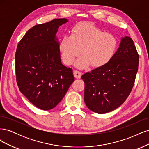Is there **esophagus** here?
Returning <instances> with one entry per match:
<instances>
[{
  "label": "esophagus",
  "mask_w": 149,
  "mask_h": 149,
  "mask_svg": "<svg viewBox=\"0 0 149 149\" xmlns=\"http://www.w3.org/2000/svg\"><path fill=\"white\" fill-rule=\"evenodd\" d=\"M73 74H74V77H75L76 78L79 79V78H81V75H82V73H81V72L79 71L74 70V71H73Z\"/></svg>",
  "instance_id": "obj_1"
}]
</instances>
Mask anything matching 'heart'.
Instances as JSON below:
<instances>
[{"mask_svg": "<svg viewBox=\"0 0 149 149\" xmlns=\"http://www.w3.org/2000/svg\"><path fill=\"white\" fill-rule=\"evenodd\" d=\"M61 59L71 65L81 53L83 55L76 61L80 69L106 65L114 58L118 48V40L114 35L105 33L93 25L84 23L76 26L71 34L62 37L59 45Z\"/></svg>", "mask_w": 149, "mask_h": 149, "instance_id": "b5f03b06", "label": "heart"}]
</instances>
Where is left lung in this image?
Masks as SVG:
<instances>
[{
	"instance_id": "obj_1",
	"label": "left lung",
	"mask_w": 149,
	"mask_h": 149,
	"mask_svg": "<svg viewBox=\"0 0 149 149\" xmlns=\"http://www.w3.org/2000/svg\"><path fill=\"white\" fill-rule=\"evenodd\" d=\"M139 62L132 39L125 37L109 63L82 75L85 85L84 100L89 109L97 114H105L124 103L134 86Z\"/></svg>"
}]
</instances>
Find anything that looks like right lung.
Masks as SVG:
<instances>
[{
  "mask_svg": "<svg viewBox=\"0 0 149 149\" xmlns=\"http://www.w3.org/2000/svg\"><path fill=\"white\" fill-rule=\"evenodd\" d=\"M66 19H54L29 29L18 44L15 73L20 91L44 111L56 106L74 80L73 70L62 64L56 37Z\"/></svg>",
  "mask_w": 149,
  "mask_h": 149,
  "instance_id": "right-lung-1",
  "label": "right lung"
}]
</instances>
